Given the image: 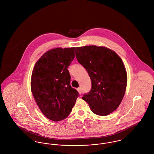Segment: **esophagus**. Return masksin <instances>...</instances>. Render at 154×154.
I'll list each match as a JSON object with an SVG mask.
<instances>
[{"label":"esophagus","instance_id":"34e87169","mask_svg":"<svg viewBox=\"0 0 154 154\" xmlns=\"http://www.w3.org/2000/svg\"><path fill=\"white\" fill-rule=\"evenodd\" d=\"M77 91H78V92H79V94H81V93H82V89H81V88H78L77 89Z\"/></svg>","mask_w":154,"mask_h":154}]
</instances>
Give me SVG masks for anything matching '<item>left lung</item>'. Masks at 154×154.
<instances>
[{"label": "left lung", "instance_id": "1", "mask_svg": "<svg viewBox=\"0 0 154 154\" xmlns=\"http://www.w3.org/2000/svg\"><path fill=\"white\" fill-rule=\"evenodd\" d=\"M75 51L92 82L91 90L83 100L96 115L110 114L121 104L126 90L127 73L121 58L105 46L76 47Z\"/></svg>", "mask_w": 154, "mask_h": 154}]
</instances>
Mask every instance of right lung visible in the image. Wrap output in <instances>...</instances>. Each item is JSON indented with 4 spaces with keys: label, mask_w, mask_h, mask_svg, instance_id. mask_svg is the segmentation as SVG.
<instances>
[{
    "label": "right lung",
    "mask_w": 154,
    "mask_h": 154,
    "mask_svg": "<svg viewBox=\"0 0 154 154\" xmlns=\"http://www.w3.org/2000/svg\"><path fill=\"white\" fill-rule=\"evenodd\" d=\"M75 57V48H56L48 51L36 62L30 88L42 113L49 119H66L78 97L71 87L67 68Z\"/></svg>",
    "instance_id": "right-lung-1"
}]
</instances>
